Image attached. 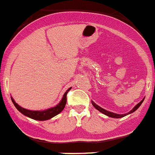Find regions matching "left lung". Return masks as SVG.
Returning <instances> with one entry per match:
<instances>
[{
    "instance_id": "obj_1",
    "label": "left lung",
    "mask_w": 155,
    "mask_h": 155,
    "mask_svg": "<svg viewBox=\"0 0 155 155\" xmlns=\"http://www.w3.org/2000/svg\"><path fill=\"white\" fill-rule=\"evenodd\" d=\"M143 100H144V98H143V99H142L141 101H140V102H139V103L137 104V105H135V106H134V108L132 109V110H130V112H129V113H126V114H117V113H112V112H109V111L105 110V109H102V108H101V107H100V106H98V105H96V104L94 103V102H93V101H91V104H92L93 106H94V107L95 108V109H96L97 110H98V111H99V112H101V113H102L105 114V116H109V117H112V118H117V119H118V118H121V117H124V116H127V115L130 114V113H134V112H135V111H136L137 109L138 108H139L140 106V105H141V104H142V102H143Z\"/></svg>"
}]
</instances>
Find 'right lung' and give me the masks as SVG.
Masks as SVG:
<instances>
[{
	"label": "right lung",
	"mask_w": 155,
	"mask_h": 155,
	"mask_svg": "<svg viewBox=\"0 0 155 155\" xmlns=\"http://www.w3.org/2000/svg\"><path fill=\"white\" fill-rule=\"evenodd\" d=\"M71 89V87H70L69 89L67 90L65 93H64V96H63L62 99L60 102V103L58 105H57L54 107L50 108L48 109H45V110L42 111H34V110H28V109H24V108L21 107L20 105H18L15 100L12 98V101L14 103L15 106L16 107V109L20 112L21 113H22L25 116H28L29 118L33 119L35 120H39V121H44V120H50V119L53 118L55 116L58 115L59 113L62 112L63 109L65 107L66 103H67V94L68 93V91Z\"/></svg>",
	"instance_id": "add662e5"
}]
</instances>
